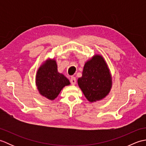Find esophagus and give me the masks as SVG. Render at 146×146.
I'll use <instances>...</instances> for the list:
<instances>
[{"instance_id": "esophagus-1", "label": "esophagus", "mask_w": 146, "mask_h": 146, "mask_svg": "<svg viewBox=\"0 0 146 146\" xmlns=\"http://www.w3.org/2000/svg\"><path fill=\"white\" fill-rule=\"evenodd\" d=\"M70 82H71V83L72 85H75V83H76V78H75V77H74V76H71V79H70Z\"/></svg>"}]
</instances>
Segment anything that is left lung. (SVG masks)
<instances>
[{
    "instance_id": "left-lung-1",
    "label": "left lung",
    "mask_w": 146,
    "mask_h": 146,
    "mask_svg": "<svg viewBox=\"0 0 146 146\" xmlns=\"http://www.w3.org/2000/svg\"><path fill=\"white\" fill-rule=\"evenodd\" d=\"M77 82L85 97L91 103L106 97L112 86V78L104 58L95 54L86 61L82 76Z\"/></svg>"
}]
</instances>
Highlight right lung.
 <instances>
[{
  "mask_svg": "<svg viewBox=\"0 0 146 146\" xmlns=\"http://www.w3.org/2000/svg\"><path fill=\"white\" fill-rule=\"evenodd\" d=\"M66 77L58 71V65L54 58H48L43 61L37 71L36 85L43 97L54 100L64 86L70 85Z\"/></svg>",
  "mask_w": 146,
  "mask_h": 146,
  "instance_id": "add662e5",
  "label": "right lung"
}]
</instances>
